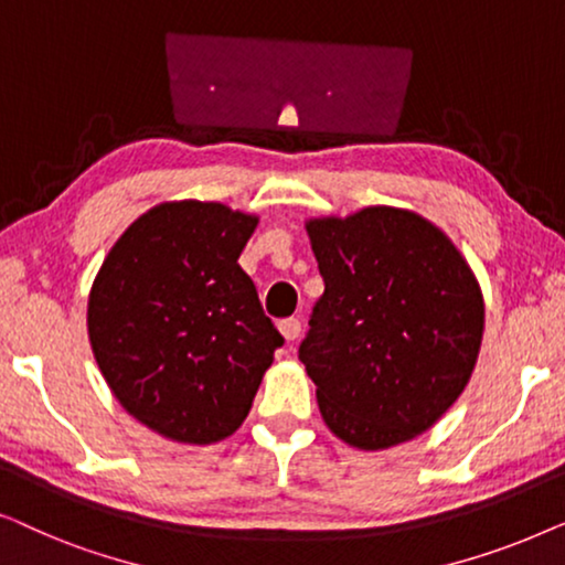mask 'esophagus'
<instances>
[{
  "instance_id": "34e87169",
  "label": "esophagus",
  "mask_w": 565,
  "mask_h": 565,
  "mask_svg": "<svg viewBox=\"0 0 565 565\" xmlns=\"http://www.w3.org/2000/svg\"><path fill=\"white\" fill-rule=\"evenodd\" d=\"M280 327V334L288 339V342H296V339L300 337V321L298 319H285L277 323Z\"/></svg>"
}]
</instances>
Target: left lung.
I'll return each instance as SVG.
<instances>
[{"label": "left lung", "instance_id": "8db88e82", "mask_svg": "<svg viewBox=\"0 0 565 565\" xmlns=\"http://www.w3.org/2000/svg\"><path fill=\"white\" fill-rule=\"evenodd\" d=\"M323 277L298 358L327 427L360 450L427 431L470 381L483 298L468 262L422 215L362 207L306 223Z\"/></svg>", "mask_w": 565, "mask_h": 565}]
</instances>
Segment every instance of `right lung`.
I'll return each mask as SVG.
<instances>
[{
	"instance_id": "1",
	"label": "right lung",
	"mask_w": 565,
	"mask_h": 565,
	"mask_svg": "<svg viewBox=\"0 0 565 565\" xmlns=\"http://www.w3.org/2000/svg\"><path fill=\"white\" fill-rule=\"evenodd\" d=\"M257 215L161 203L130 223L95 277L92 352L122 408L161 437L211 445L242 427L282 334L238 254Z\"/></svg>"
}]
</instances>
